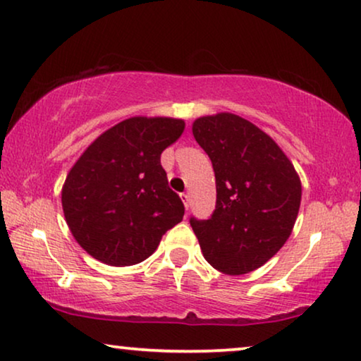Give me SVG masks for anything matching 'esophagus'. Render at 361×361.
Segmentation results:
<instances>
[{
	"label": "esophagus",
	"instance_id": "esophagus-1",
	"mask_svg": "<svg viewBox=\"0 0 361 361\" xmlns=\"http://www.w3.org/2000/svg\"><path fill=\"white\" fill-rule=\"evenodd\" d=\"M180 199H182V202H184L185 210H189V205H190V199H189V195H187V194H180Z\"/></svg>",
	"mask_w": 361,
	"mask_h": 361
}]
</instances>
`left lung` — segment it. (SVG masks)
Returning a JSON list of instances; mask_svg holds the SVG:
<instances>
[{
    "label": "left lung",
    "mask_w": 361,
    "mask_h": 361,
    "mask_svg": "<svg viewBox=\"0 0 361 361\" xmlns=\"http://www.w3.org/2000/svg\"><path fill=\"white\" fill-rule=\"evenodd\" d=\"M195 141L215 172L216 205L209 220L190 219L204 258L240 276L269 261L293 233L302 185L269 135L233 113L197 118Z\"/></svg>",
    "instance_id": "1"
}]
</instances>
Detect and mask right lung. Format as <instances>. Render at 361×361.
<instances>
[{"label":"right lung","mask_w":361,"mask_h":361,"mask_svg":"<svg viewBox=\"0 0 361 361\" xmlns=\"http://www.w3.org/2000/svg\"><path fill=\"white\" fill-rule=\"evenodd\" d=\"M184 128L179 118L133 116L78 157L62 185V209L88 255L110 266L137 264L182 221L184 204L171 190L161 154Z\"/></svg>","instance_id":"obj_1"}]
</instances>
